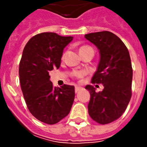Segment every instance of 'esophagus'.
<instances>
[{"label": "esophagus", "instance_id": "esophagus-1", "mask_svg": "<svg viewBox=\"0 0 147 147\" xmlns=\"http://www.w3.org/2000/svg\"><path fill=\"white\" fill-rule=\"evenodd\" d=\"M81 89H82V88H81V87H78V86H76V87H75V92H78V91H80V90H81Z\"/></svg>", "mask_w": 147, "mask_h": 147}]
</instances>
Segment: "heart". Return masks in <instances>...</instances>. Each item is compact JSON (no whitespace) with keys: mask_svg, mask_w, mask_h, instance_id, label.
Here are the masks:
<instances>
[{"mask_svg":"<svg viewBox=\"0 0 147 147\" xmlns=\"http://www.w3.org/2000/svg\"><path fill=\"white\" fill-rule=\"evenodd\" d=\"M87 47H81V48H80V50H81V49H83V48H87Z\"/></svg>","mask_w":147,"mask_h":147,"instance_id":"heart-1","label":"heart"}]
</instances>
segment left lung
Segmentation results:
<instances>
[{
    "label": "left lung",
    "instance_id": "8db88e82",
    "mask_svg": "<svg viewBox=\"0 0 147 147\" xmlns=\"http://www.w3.org/2000/svg\"><path fill=\"white\" fill-rule=\"evenodd\" d=\"M85 38L99 51L100 60L92 82L102 83L104 89L87 85L90 92L88 114L100 124L115 121L123 114L132 96L133 69L128 50L115 34L108 31L92 32Z\"/></svg>",
    "mask_w": 147,
    "mask_h": 147
}]
</instances>
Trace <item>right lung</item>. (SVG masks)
<instances>
[{
  "instance_id": "1",
  "label": "right lung",
  "mask_w": 147,
  "mask_h": 147,
  "mask_svg": "<svg viewBox=\"0 0 147 147\" xmlns=\"http://www.w3.org/2000/svg\"><path fill=\"white\" fill-rule=\"evenodd\" d=\"M73 37L42 32L26 44L20 60L21 90L28 109L39 121L55 124L69 115L74 100V86L52 85L49 72L59 69L63 51Z\"/></svg>"
}]
</instances>
